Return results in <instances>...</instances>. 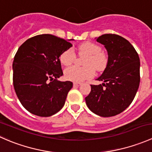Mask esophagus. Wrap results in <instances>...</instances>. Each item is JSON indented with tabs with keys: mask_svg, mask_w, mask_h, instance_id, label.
Listing matches in <instances>:
<instances>
[{
	"mask_svg": "<svg viewBox=\"0 0 152 152\" xmlns=\"http://www.w3.org/2000/svg\"><path fill=\"white\" fill-rule=\"evenodd\" d=\"M81 85H82V83H80V82H74V83H73V86H74V87H76V86H79Z\"/></svg>",
	"mask_w": 152,
	"mask_h": 152,
	"instance_id": "1",
	"label": "esophagus"
}]
</instances>
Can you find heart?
I'll list each match as a JSON object with an SVG mask.
<instances>
[{
	"label": "heart",
	"instance_id": "heart-1",
	"mask_svg": "<svg viewBox=\"0 0 152 152\" xmlns=\"http://www.w3.org/2000/svg\"><path fill=\"white\" fill-rule=\"evenodd\" d=\"M79 56H85L83 65L85 67L72 66L65 70V77L70 81L81 82L91 79L97 71H103L108 64V56L102 51V48L96 43L86 42L78 47ZM76 59V53L72 48L65 50L60 56V61L65 66L72 65Z\"/></svg>",
	"mask_w": 152,
	"mask_h": 152
}]
</instances>
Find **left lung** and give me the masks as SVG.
<instances>
[{"label": "left lung", "instance_id": "obj_1", "mask_svg": "<svg viewBox=\"0 0 152 152\" xmlns=\"http://www.w3.org/2000/svg\"><path fill=\"white\" fill-rule=\"evenodd\" d=\"M96 41L107 49L108 64L97 79L104 83L90 85L86 104L98 115L111 117L124 111L137 93L140 81V58L132 44L119 35L106 34Z\"/></svg>", "mask_w": 152, "mask_h": 152}]
</instances>
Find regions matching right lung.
<instances>
[{"label":"right lung","instance_id":"1","mask_svg":"<svg viewBox=\"0 0 152 152\" xmlns=\"http://www.w3.org/2000/svg\"><path fill=\"white\" fill-rule=\"evenodd\" d=\"M72 46L62 38L39 34L18 48L12 65L13 85L21 104L29 113L49 117L63 107L73 83L57 79L63 75L59 56Z\"/></svg>","mask_w":152,"mask_h":152}]
</instances>
